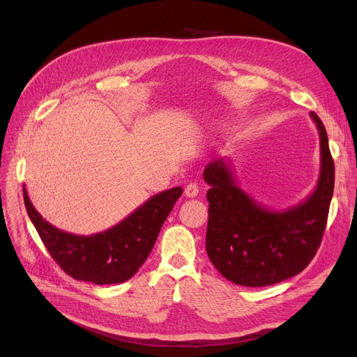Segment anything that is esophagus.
I'll return each instance as SVG.
<instances>
[{"label":"esophagus","instance_id":"obj_1","mask_svg":"<svg viewBox=\"0 0 357 357\" xmlns=\"http://www.w3.org/2000/svg\"><path fill=\"white\" fill-rule=\"evenodd\" d=\"M198 191H199V188H198V185H197V183H190V185H186V188H185V197H188V198H195V197L198 195Z\"/></svg>","mask_w":357,"mask_h":357}]
</instances>
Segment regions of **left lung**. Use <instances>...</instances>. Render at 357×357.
Listing matches in <instances>:
<instances>
[{"mask_svg": "<svg viewBox=\"0 0 357 357\" xmlns=\"http://www.w3.org/2000/svg\"><path fill=\"white\" fill-rule=\"evenodd\" d=\"M320 136V175L314 191L298 205L273 211L241 190L231 162L218 159L204 169L208 226L205 248L217 271L236 285L266 287L303 272L324 234L334 190V162L327 131L310 112Z\"/></svg>", "mask_w": 357, "mask_h": 357, "instance_id": "8db88e82", "label": "left lung"}]
</instances>
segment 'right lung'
<instances>
[{
	"instance_id": "add662e5",
	"label": "right lung",
	"mask_w": 357,
	"mask_h": 357,
	"mask_svg": "<svg viewBox=\"0 0 357 357\" xmlns=\"http://www.w3.org/2000/svg\"><path fill=\"white\" fill-rule=\"evenodd\" d=\"M182 191L181 186H175L159 192L114 227L91 236H78L47 222L36 211L23 185L27 214L50 256L73 279L96 285L126 282L139 271Z\"/></svg>"
}]
</instances>
